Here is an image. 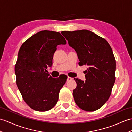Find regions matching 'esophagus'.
Segmentation results:
<instances>
[{"label": "esophagus", "instance_id": "esophagus-1", "mask_svg": "<svg viewBox=\"0 0 132 132\" xmlns=\"http://www.w3.org/2000/svg\"><path fill=\"white\" fill-rule=\"evenodd\" d=\"M72 78H70V77H67V81H69L70 80H72Z\"/></svg>", "mask_w": 132, "mask_h": 132}]
</instances>
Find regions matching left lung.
Wrapping results in <instances>:
<instances>
[{
    "label": "left lung",
    "mask_w": 132,
    "mask_h": 132,
    "mask_svg": "<svg viewBox=\"0 0 132 132\" xmlns=\"http://www.w3.org/2000/svg\"><path fill=\"white\" fill-rule=\"evenodd\" d=\"M69 45L75 50L80 66L87 67L86 80L74 78V101L87 111L100 109L108 100L115 81L116 61L112 49L105 39L87 30L62 32Z\"/></svg>",
    "instance_id": "left-lung-1"
}]
</instances>
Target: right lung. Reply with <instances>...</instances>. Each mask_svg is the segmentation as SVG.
Wrapping results in <instances>:
<instances>
[{
  "instance_id": "add662e5",
  "label": "right lung",
  "mask_w": 132,
  "mask_h": 132,
  "mask_svg": "<svg viewBox=\"0 0 132 132\" xmlns=\"http://www.w3.org/2000/svg\"><path fill=\"white\" fill-rule=\"evenodd\" d=\"M66 44L60 32L45 30L29 38L18 52L14 69L17 87L24 102L35 111L50 110L59 100L67 77L53 78L45 71L52 66L57 46Z\"/></svg>"
}]
</instances>
